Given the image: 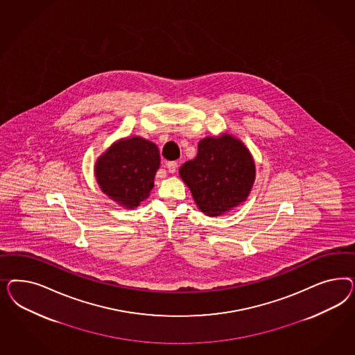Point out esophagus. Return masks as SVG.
Returning <instances> with one entry per match:
<instances>
[{"instance_id": "1", "label": "esophagus", "mask_w": 355, "mask_h": 355, "mask_svg": "<svg viewBox=\"0 0 355 355\" xmlns=\"http://www.w3.org/2000/svg\"><path fill=\"white\" fill-rule=\"evenodd\" d=\"M165 165H166V168H168V171H169V173L175 172V171H177V166H178V165H177V162H166Z\"/></svg>"}]
</instances>
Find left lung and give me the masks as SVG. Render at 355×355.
<instances>
[{
    "mask_svg": "<svg viewBox=\"0 0 355 355\" xmlns=\"http://www.w3.org/2000/svg\"><path fill=\"white\" fill-rule=\"evenodd\" d=\"M255 162L245 143L229 132L207 137L198 144L193 160L180 168L195 205L217 217L246 202L255 182Z\"/></svg>",
    "mask_w": 355,
    "mask_h": 355,
    "instance_id": "left-lung-1",
    "label": "left lung"
}]
</instances>
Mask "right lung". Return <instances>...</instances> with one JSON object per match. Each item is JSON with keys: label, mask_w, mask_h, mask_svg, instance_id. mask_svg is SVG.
Returning a JSON list of instances; mask_svg holds the SVG:
<instances>
[{"label": "right lung", "mask_w": 355, "mask_h": 355, "mask_svg": "<svg viewBox=\"0 0 355 355\" xmlns=\"http://www.w3.org/2000/svg\"><path fill=\"white\" fill-rule=\"evenodd\" d=\"M159 166L157 146L134 135L114 141L97 157L95 177L109 199L132 209L150 196Z\"/></svg>", "instance_id": "obj_1"}]
</instances>
